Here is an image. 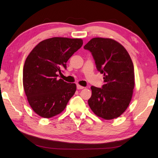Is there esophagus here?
Instances as JSON below:
<instances>
[{
	"label": "esophagus",
	"mask_w": 158,
	"mask_h": 158,
	"mask_svg": "<svg viewBox=\"0 0 158 158\" xmlns=\"http://www.w3.org/2000/svg\"><path fill=\"white\" fill-rule=\"evenodd\" d=\"M84 88V87H83L81 85H77V89H82Z\"/></svg>",
	"instance_id": "1"
}]
</instances>
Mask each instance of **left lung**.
<instances>
[{
  "instance_id": "obj_1",
  "label": "left lung",
  "mask_w": 158,
  "mask_h": 158,
  "mask_svg": "<svg viewBox=\"0 0 158 158\" xmlns=\"http://www.w3.org/2000/svg\"><path fill=\"white\" fill-rule=\"evenodd\" d=\"M84 49L92 53L105 83L101 88L91 87L90 109L103 119L117 118L128 106L135 88L134 65L129 53L111 39L93 38Z\"/></svg>"
}]
</instances>
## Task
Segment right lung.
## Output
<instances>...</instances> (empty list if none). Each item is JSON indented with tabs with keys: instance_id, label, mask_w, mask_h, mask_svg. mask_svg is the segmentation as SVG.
<instances>
[{
	"instance_id": "obj_1",
	"label": "right lung",
	"mask_w": 158,
	"mask_h": 158,
	"mask_svg": "<svg viewBox=\"0 0 158 158\" xmlns=\"http://www.w3.org/2000/svg\"><path fill=\"white\" fill-rule=\"evenodd\" d=\"M81 39L53 37L40 42L26 58L23 85L29 105L39 116L50 118L62 112L76 84L58 79L66 62L81 48Z\"/></svg>"
}]
</instances>
